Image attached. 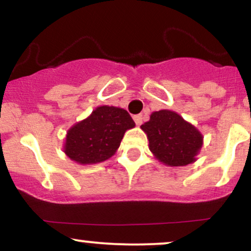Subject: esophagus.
Listing matches in <instances>:
<instances>
[{
  "instance_id": "1",
  "label": "esophagus",
  "mask_w": 251,
  "mask_h": 251,
  "mask_svg": "<svg viewBox=\"0 0 251 251\" xmlns=\"http://www.w3.org/2000/svg\"><path fill=\"white\" fill-rule=\"evenodd\" d=\"M142 119H143V116L141 114L135 115V116H134V121H135V123H136L137 126L142 125Z\"/></svg>"
}]
</instances>
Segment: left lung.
<instances>
[{"label":"left lung","mask_w":251,"mask_h":251,"mask_svg":"<svg viewBox=\"0 0 251 251\" xmlns=\"http://www.w3.org/2000/svg\"><path fill=\"white\" fill-rule=\"evenodd\" d=\"M141 128L148 136L152 154L168 166L193 163L202 147L200 131L174 111H155Z\"/></svg>","instance_id":"1"}]
</instances>
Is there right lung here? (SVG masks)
<instances>
[{
  "label": "right lung",
  "mask_w": 251,
  "mask_h": 251,
  "mask_svg": "<svg viewBox=\"0 0 251 251\" xmlns=\"http://www.w3.org/2000/svg\"><path fill=\"white\" fill-rule=\"evenodd\" d=\"M134 126V120L125 109L102 105L69 129L64 152L79 164L105 161L115 154L125 132Z\"/></svg>",
  "instance_id": "right-lung-1"
}]
</instances>
